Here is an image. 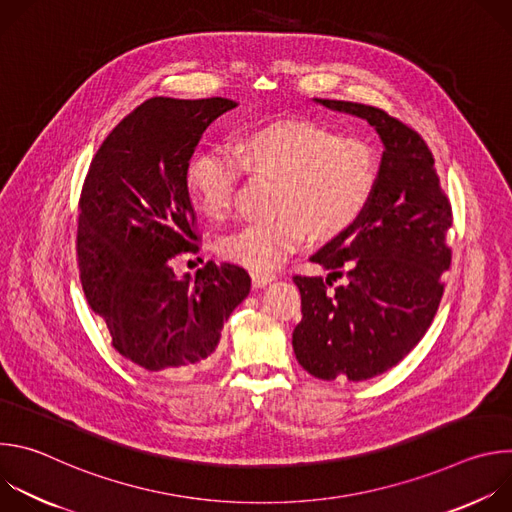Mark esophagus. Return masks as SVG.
Here are the masks:
<instances>
[{"mask_svg": "<svg viewBox=\"0 0 512 512\" xmlns=\"http://www.w3.org/2000/svg\"><path fill=\"white\" fill-rule=\"evenodd\" d=\"M271 279H275V273H273V271H253V273H251L253 287H263V285H267Z\"/></svg>", "mask_w": 512, "mask_h": 512, "instance_id": "34e87169", "label": "esophagus"}]
</instances>
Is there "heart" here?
Here are the masks:
<instances>
[{"label":"heart","mask_w":512,"mask_h":512,"mask_svg":"<svg viewBox=\"0 0 512 512\" xmlns=\"http://www.w3.org/2000/svg\"><path fill=\"white\" fill-rule=\"evenodd\" d=\"M243 172L273 180L265 221L218 241L225 259L263 271L298 251L308 237L332 241L367 212L379 180L373 145L358 135L306 119L279 117L241 131L233 152L208 148L184 170L190 204L208 218H225Z\"/></svg>","instance_id":"obj_1"}]
</instances>
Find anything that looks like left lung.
Here are the masks:
<instances>
[{"instance_id":"left-lung-1","label":"left lung","mask_w":512,"mask_h":512,"mask_svg":"<svg viewBox=\"0 0 512 512\" xmlns=\"http://www.w3.org/2000/svg\"><path fill=\"white\" fill-rule=\"evenodd\" d=\"M316 101L367 119L385 152L367 212L312 255L330 269L328 277L294 275L302 320L291 344L302 367L322 381H367L401 362L433 322L452 263V204L415 129L379 107Z\"/></svg>"}]
</instances>
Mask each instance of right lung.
<instances>
[{"label":"right lung","instance_id":"1","mask_svg":"<svg viewBox=\"0 0 512 512\" xmlns=\"http://www.w3.org/2000/svg\"><path fill=\"white\" fill-rule=\"evenodd\" d=\"M235 101L152 97L101 143L79 200L77 257L89 306L113 348L145 371L196 373L251 289L233 263L176 277L172 261L200 249L184 170L204 129Z\"/></svg>","mask_w":512,"mask_h":512}]
</instances>
